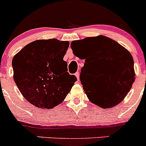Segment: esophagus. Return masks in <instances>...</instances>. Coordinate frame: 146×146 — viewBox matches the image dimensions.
Listing matches in <instances>:
<instances>
[{"label":"esophagus","mask_w":146,"mask_h":146,"mask_svg":"<svg viewBox=\"0 0 146 146\" xmlns=\"http://www.w3.org/2000/svg\"><path fill=\"white\" fill-rule=\"evenodd\" d=\"M76 77H77V79H78V80L79 81V80H80V78H79V76H80V73H79V72H76Z\"/></svg>","instance_id":"1"}]
</instances>
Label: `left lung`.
<instances>
[{
  "label": "left lung",
  "instance_id": "obj_1",
  "mask_svg": "<svg viewBox=\"0 0 146 146\" xmlns=\"http://www.w3.org/2000/svg\"><path fill=\"white\" fill-rule=\"evenodd\" d=\"M73 52L85 59L80 75L88 99L102 108H111L119 104L135 81L133 59L129 51L116 41L100 35L71 42ZM88 64L95 73L89 84L82 78Z\"/></svg>",
  "mask_w": 146,
  "mask_h": 146
}]
</instances>
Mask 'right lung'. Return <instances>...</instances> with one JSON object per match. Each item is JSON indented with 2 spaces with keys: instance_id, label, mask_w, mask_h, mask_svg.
<instances>
[{
  "instance_id": "obj_1",
  "label": "right lung",
  "mask_w": 146,
  "mask_h": 146,
  "mask_svg": "<svg viewBox=\"0 0 146 146\" xmlns=\"http://www.w3.org/2000/svg\"><path fill=\"white\" fill-rule=\"evenodd\" d=\"M68 41L39 39L28 44L13 58V78L25 98L42 109L62 102L77 78L64 60Z\"/></svg>"
}]
</instances>
